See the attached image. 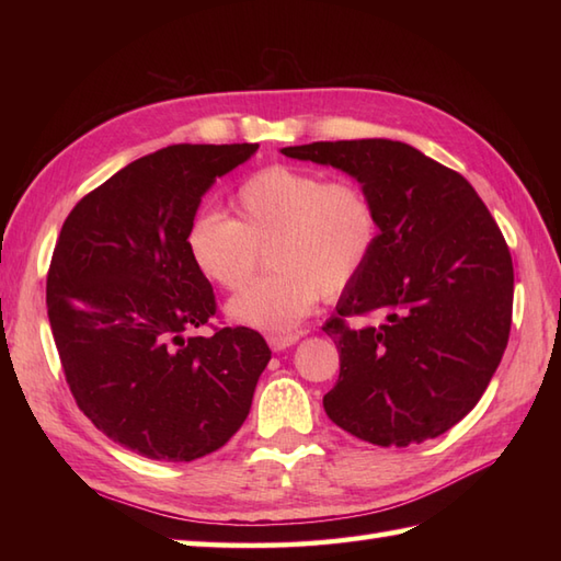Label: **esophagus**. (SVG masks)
Returning a JSON list of instances; mask_svg holds the SVG:
<instances>
[{"mask_svg":"<svg viewBox=\"0 0 561 561\" xmlns=\"http://www.w3.org/2000/svg\"><path fill=\"white\" fill-rule=\"evenodd\" d=\"M299 337H301L299 332H291V335H270L267 342L274 352H284L287 347H291V344L299 342Z\"/></svg>","mask_w":561,"mask_h":561,"instance_id":"34e87169","label":"esophagus"}]
</instances>
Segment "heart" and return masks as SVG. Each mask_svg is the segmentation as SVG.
<instances>
[{"mask_svg":"<svg viewBox=\"0 0 561 561\" xmlns=\"http://www.w3.org/2000/svg\"><path fill=\"white\" fill-rule=\"evenodd\" d=\"M233 219L202 211L190 221L185 250L195 270L226 291L243 287L267 248L274 270L226 304L233 323L255 330H294L320 296L350 289L371 265L380 241V214L359 183L323 173L267 165L238 185Z\"/></svg>","mask_w":561,"mask_h":561,"instance_id":"b5f03b06","label":"heart"}]
</instances>
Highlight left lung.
<instances>
[{
    "label": "left lung",
    "mask_w": 561,
    "mask_h": 561,
    "mask_svg": "<svg viewBox=\"0 0 561 561\" xmlns=\"http://www.w3.org/2000/svg\"><path fill=\"white\" fill-rule=\"evenodd\" d=\"M350 173L374 197L380 241L323 330L340 352L328 416L374 446L422 444L458 424L502 362L514 262L474 187L404 141L284 147ZM347 317L378 324L350 327Z\"/></svg>",
    "instance_id": "left-lung-1"
}]
</instances>
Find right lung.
Masks as SVG:
<instances>
[{
	"mask_svg": "<svg viewBox=\"0 0 561 561\" xmlns=\"http://www.w3.org/2000/svg\"><path fill=\"white\" fill-rule=\"evenodd\" d=\"M257 145H173L77 202L47 272V318L71 396L93 426L151 460L221 448L250 412L270 347L217 313L185 233L202 195Z\"/></svg>",
	"mask_w": 561,
	"mask_h": 561,
	"instance_id": "obj_1",
	"label": "right lung"
}]
</instances>
